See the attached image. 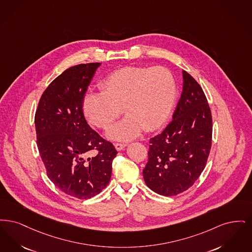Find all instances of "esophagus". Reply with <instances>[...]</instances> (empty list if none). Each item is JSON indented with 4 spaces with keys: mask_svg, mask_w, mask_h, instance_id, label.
Returning a JSON list of instances; mask_svg holds the SVG:
<instances>
[{
    "mask_svg": "<svg viewBox=\"0 0 252 252\" xmlns=\"http://www.w3.org/2000/svg\"><path fill=\"white\" fill-rule=\"evenodd\" d=\"M126 147H127V144H124V143H123V144H121V143H116V144H115V148H116V150L119 151V152L124 150Z\"/></svg>",
    "mask_w": 252,
    "mask_h": 252,
    "instance_id": "obj_1",
    "label": "esophagus"
}]
</instances>
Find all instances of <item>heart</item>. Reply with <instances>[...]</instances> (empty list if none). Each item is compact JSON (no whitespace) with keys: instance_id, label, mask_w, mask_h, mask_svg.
I'll use <instances>...</instances> for the list:
<instances>
[{"instance_id":"b5f03b06","label":"heart","mask_w":252,"mask_h":252,"mask_svg":"<svg viewBox=\"0 0 252 252\" xmlns=\"http://www.w3.org/2000/svg\"><path fill=\"white\" fill-rule=\"evenodd\" d=\"M99 88L101 92L84 96V115L94 126L107 129L123 109L127 116L107 131L110 139L121 141L134 138L144 128L161 126L177 96L174 76L164 66L122 67L103 79Z\"/></svg>"}]
</instances>
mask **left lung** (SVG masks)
I'll return each mask as SVG.
<instances>
[{
    "mask_svg": "<svg viewBox=\"0 0 252 252\" xmlns=\"http://www.w3.org/2000/svg\"><path fill=\"white\" fill-rule=\"evenodd\" d=\"M183 92L172 121L151 138L146 185L166 197L187 190L203 171L212 145V115L197 81L183 70Z\"/></svg>",
    "mask_w": 252,
    "mask_h": 252,
    "instance_id": "1",
    "label": "left lung"
}]
</instances>
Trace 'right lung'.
Returning <instances> with one entry per match:
<instances>
[{"label":"right lung","instance_id":"right-lung-1","mask_svg":"<svg viewBox=\"0 0 252 252\" xmlns=\"http://www.w3.org/2000/svg\"><path fill=\"white\" fill-rule=\"evenodd\" d=\"M100 63L66 69L49 85L34 116L37 148L49 179L62 192L88 199L109 184L112 162L118 154L88 124L83 98ZM98 151L93 158L88 155Z\"/></svg>","mask_w":252,"mask_h":252}]
</instances>
